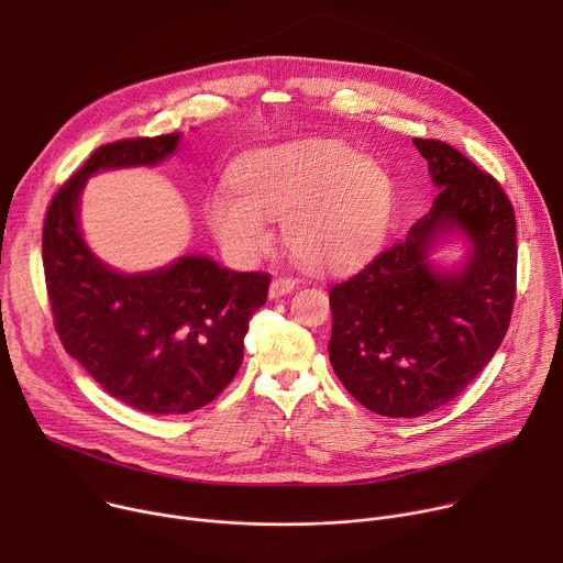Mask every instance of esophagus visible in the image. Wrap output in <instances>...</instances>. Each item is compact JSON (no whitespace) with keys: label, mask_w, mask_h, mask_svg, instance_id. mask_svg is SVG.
<instances>
[{"label":"esophagus","mask_w":563,"mask_h":563,"mask_svg":"<svg viewBox=\"0 0 563 563\" xmlns=\"http://www.w3.org/2000/svg\"><path fill=\"white\" fill-rule=\"evenodd\" d=\"M294 287H296V280L291 276H276L272 280V285H269V296L272 298H280V296L294 291Z\"/></svg>","instance_id":"obj_1"}]
</instances>
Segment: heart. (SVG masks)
<instances>
[{"mask_svg":"<svg viewBox=\"0 0 563 563\" xmlns=\"http://www.w3.org/2000/svg\"><path fill=\"white\" fill-rule=\"evenodd\" d=\"M231 194L209 207L220 245L254 261L272 245L265 220L283 222L285 245L316 269H345L374 254L394 216V183L369 157L339 142L261 151L233 174Z\"/></svg>","mask_w":563,"mask_h":563,"instance_id":"obj_1","label":"heart"}]
</instances>
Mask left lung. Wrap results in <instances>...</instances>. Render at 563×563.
Segmentation results:
<instances>
[{"mask_svg":"<svg viewBox=\"0 0 563 563\" xmlns=\"http://www.w3.org/2000/svg\"><path fill=\"white\" fill-rule=\"evenodd\" d=\"M439 189L406 240L330 291V361L367 410L423 417L459 396L499 350L517 291V222L501 185L454 146L415 137ZM473 250L456 273L427 261L441 232Z\"/></svg>","mask_w":563,"mask_h":563,"instance_id":"8db88e82","label":"left lung"}]
</instances>
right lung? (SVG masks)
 Returning a JSON list of instances; mask_svg holds the SVG:
<instances>
[{"instance_id":"obj_1","label":"right lung","mask_w":563,"mask_h":563,"mask_svg":"<svg viewBox=\"0 0 563 563\" xmlns=\"http://www.w3.org/2000/svg\"><path fill=\"white\" fill-rule=\"evenodd\" d=\"M180 133L104 144L53 196L42 261L53 323L64 350L124 406L148 415L205 408L243 363L250 320L267 300L269 274L231 272L207 256L120 274L87 247L77 222L96 172L155 165Z\"/></svg>"}]
</instances>
